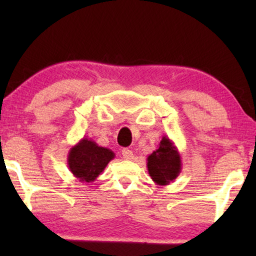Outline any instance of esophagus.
Here are the masks:
<instances>
[{
    "instance_id": "obj_1",
    "label": "esophagus",
    "mask_w": 256,
    "mask_h": 256,
    "mask_svg": "<svg viewBox=\"0 0 256 256\" xmlns=\"http://www.w3.org/2000/svg\"><path fill=\"white\" fill-rule=\"evenodd\" d=\"M122 156H124V158L126 160H132V158H134V154H132V150H129L127 148L122 149Z\"/></svg>"
}]
</instances>
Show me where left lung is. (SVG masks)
I'll use <instances>...</instances> for the list:
<instances>
[{
  "label": "left lung",
  "mask_w": 256,
  "mask_h": 256,
  "mask_svg": "<svg viewBox=\"0 0 256 256\" xmlns=\"http://www.w3.org/2000/svg\"><path fill=\"white\" fill-rule=\"evenodd\" d=\"M146 168L152 180L164 186L176 180L182 170V158L177 146L169 138L163 136L158 148L146 158Z\"/></svg>",
  "instance_id": "obj_1"
}]
</instances>
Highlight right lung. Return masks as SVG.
I'll list each match as a JSON object with an SVG mask.
<instances>
[{"mask_svg": "<svg viewBox=\"0 0 256 256\" xmlns=\"http://www.w3.org/2000/svg\"><path fill=\"white\" fill-rule=\"evenodd\" d=\"M115 157L110 149L98 146L93 140L82 138L70 149L68 169L82 183H90L99 177L107 164Z\"/></svg>", "mask_w": 256, "mask_h": 256, "instance_id": "right-lung-1", "label": "right lung"}]
</instances>
